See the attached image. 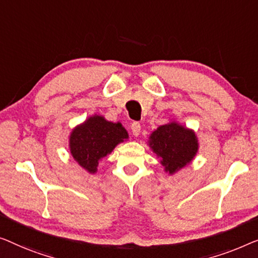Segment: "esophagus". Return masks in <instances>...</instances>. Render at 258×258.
Returning a JSON list of instances; mask_svg holds the SVG:
<instances>
[{
    "mask_svg": "<svg viewBox=\"0 0 258 258\" xmlns=\"http://www.w3.org/2000/svg\"><path fill=\"white\" fill-rule=\"evenodd\" d=\"M131 131H132V134L134 137H139L140 134V131H141V126L139 122L134 121L132 125H131Z\"/></svg>",
    "mask_w": 258,
    "mask_h": 258,
    "instance_id": "esophagus-1",
    "label": "esophagus"
}]
</instances>
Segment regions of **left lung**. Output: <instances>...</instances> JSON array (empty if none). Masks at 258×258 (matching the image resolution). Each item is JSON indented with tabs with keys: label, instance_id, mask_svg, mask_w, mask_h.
<instances>
[{
	"label": "left lung",
	"instance_id": "8db88e82",
	"mask_svg": "<svg viewBox=\"0 0 258 258\" xmlns=\"http://www.w3.org/2000/svg\"><path fill=\"white\" fill-rule=\"evenodd\" d=\"M147 144L169 175L189 165L199 152V139L194 130L181 125L175 119L153 131Z\"/></svg>",
	"mask_w": 258,
	"mask_h": 258
}]
</instances>
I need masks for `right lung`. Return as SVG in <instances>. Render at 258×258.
<instances>
[{
	"label": "right lung",
	"instance_id": "add662e5",
	"mask_svg": "<svg viewBox=\"0 0 258 258\" xmlns=\"http://www.w3.org/2000/svg\"><path fill=\"white\" fill-rule=\"evenodd\" d=\"M126 140H128V133L120 122L108 121L103 115L92 114L72 128L69 148L82 168L96 174L101 159Z\"/></svg>",
	"mask_w": 258,
	"mask_h": 258
}]
</instances>
